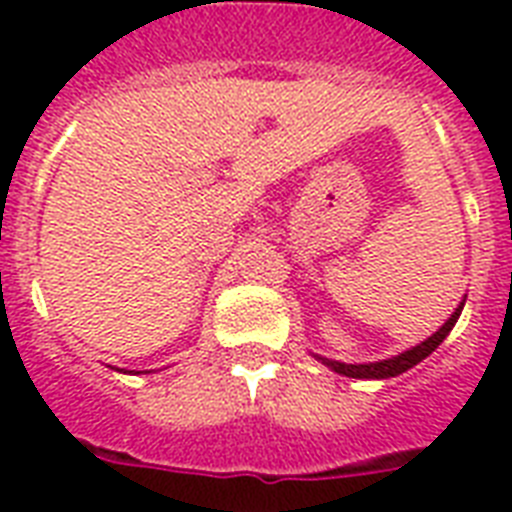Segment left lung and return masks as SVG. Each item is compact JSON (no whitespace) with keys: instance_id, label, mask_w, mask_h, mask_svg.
<instances>
[{"instance_id":"obj_1","label":"left lung","mask_w":512,"mask_h":512,"mask_svg":"<svg viewBox=\"0 0 512 512\" xmlns=\"http://www.w3.org/2000/svg\"><path fill=\"white\" fill-rule=\"evenodd\" d=\"M462 313V305L452 313V319L446 321L444 327L438 329L436 335L428 337L420 345H414L412 350H406L401 356L385 358V361H374V364H342V361H332V358H321V364H327L329 369H335L337 374H345V377H356V380H385V377H396V374L412 369L414 364H420L422 358H428L433 350L446 340V335L452 332V327L457 324Z\"/></svg>"}]
</instances>
